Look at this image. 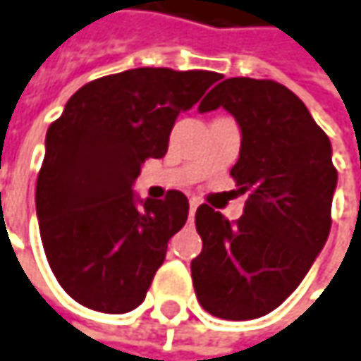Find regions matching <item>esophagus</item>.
<instances>
[{
  "instance_id": "esophagus-1",
  "label": "esophagus",
  "mask_w": 361,
  "mask_h": 361,
  "mask_svg": "<svg viewBox=\"0 0 361 361\" xmlns=\"http://www.w3.org/2000/svg\"><path fill=\"white\" fill-rule=\"evenodd\" d=\"M198 204H200V202H198L196 198H192V200H190V219H194V214H196V209H198Z\"/></svg>"
}]
</instances>
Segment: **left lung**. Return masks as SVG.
Returning a JSON list of instances; mask_svg holds the SVG:
<instances>
[{"instance_id": "left-lung-1", "label": "left lung", "mask_w": 361, "mask_h": 361, "mask_svg": "<svg viewBox=\"0 0 361 361\" xmlns=\"http://www.w3.org/2000/svg\"><path fill=\"white\" fill-rule=\"evenodd\" d=\"M219 107L235 117L242 132L231 178L247 200L235 223L209 204L198 207L202 252L190 269L209 314L252 320L295 291L326 244L337 169L329 136L287 86L227 78L198 111Z\"/></svg>"}]
</instances>
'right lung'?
<instances>
[{
  "instance_id": "obj_1",
  "label": "right lung",
  "mask_w": 361,
  "mask_h": 361,
  "mask_svg": "<svg viewBox=\"0 0 361 361\" xmlns=\"http://www.w3.org/2000/svg\"><path fill=\"white\" fill-rule=\"evenodd\" d=\"M221 78L126 70L84 84L49 126L37 219L51 271L78 304L123 314L145 302L190 204L178 190L140 200L132 185L147 159L165 157L178 115Z\"/></svg>"
}]
</instances>
